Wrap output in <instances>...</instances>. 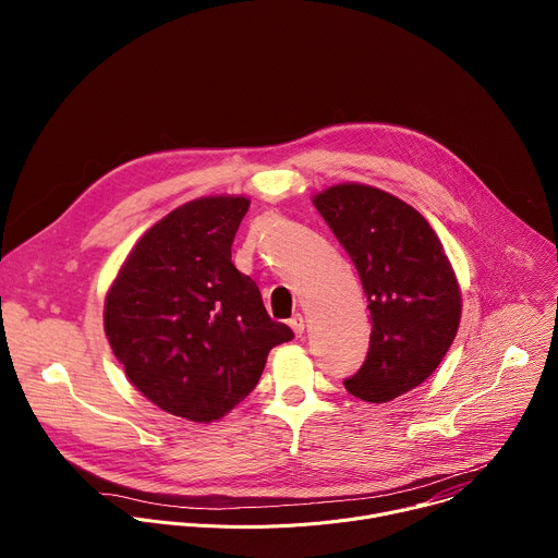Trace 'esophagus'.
Masks as SVG:
<instances>
[{"label": "esophagus", "mask_w": 558, "mask_h": 558, "mask_svg": "<svg viewBox=\"0 0 558 558\" xmlns=\"http://www.w3.org/2000/svg\"><path fill=\"white\" fill-rule=\"evenodd\" d=\"M289 327L293 329V333H295V338H302V333H304V317L300 315V313H295L291 320H289Z\"/></svg>", "instance_id": "34e87169"}]
</instances>
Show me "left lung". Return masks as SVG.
Wrapping results in <instances>:
<instances>
[{"instance_id":"left-lung-1","label":"left lung","mask_w":558,"mask_h":558,"mask_svg":"<svg viewBox=\"0 0 558 558\" xmlns=\"http://www.w3.org/2000/svg\"><path fill=\"white\" fill-rule=\"evenodd\" d=\"M313 203L353 260L371 311L366 360L344 388L371 404L390 402L430 377L457 336L454 271L433 227L400 198L347 183Z\"/></svg>"}]
</instances>
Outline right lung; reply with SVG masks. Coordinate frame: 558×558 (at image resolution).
<instances>
[{"label":"right lung","mask_w":558,"mask_h":558,"mask_svg":"<svg viewBox=\"0 0 558 558\" xmlns=\"http://www.w3.org/2000/svg\"><path fill=\"white\" fill-rule=\"evenodd\" d=\"M247 209L243 196H209L170 211L134 245L106 298V336L130 381L190 422L243 402L269 351L293 340L231 263Z\"/></svg>","instance_id":"obj_1"}]
</instances>
